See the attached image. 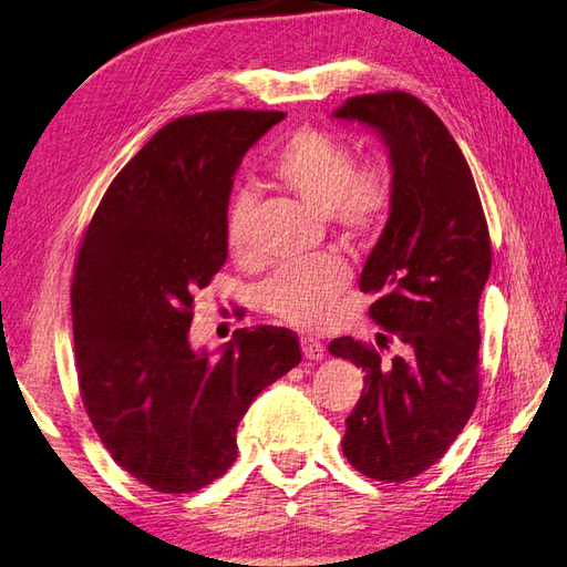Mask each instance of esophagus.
<instances>
[{
  "label": "esophagus",
  "mask_w": 567,
  "mask_h": 567,
  "mask_svg": "<svg viewBox=\"0 0 567 567\" xmlns=\"http://www.w3.org/2000/svg\"><path fill=\"white\" fill-rule=\"evenodd\" d=\"M301 352L307 359L318 361V359L326 357V347H323L321 340H316V338H301Z\"/></svg>",
  "instance_id": "esophagus-1"
}]
</instances>
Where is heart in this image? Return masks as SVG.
<instances>
[{
    "label": "heart",
    "instance_id": "obj_1",
    "mask_svg": "<svg viewBox=\"0 0 567 567\" xmlns=\"http://www.w3.org/2000/svg\"><path fill=\"white\" fill-rule=\"evenodd\" d=\"M268 167L285 192L307 203L347 235L379 229L393 208L395 174L390 159L371 155L354 163V148L342 136L318 126H299L275 145ZM256 194L239 186L229 198L225 241L231 258L256 266L260 251L254 239ZM350 266L336 254H323L272 272L260 287V303L285 323L313 328L323 323L350 287Z\"/></svg>",
    "mask_w": 567,
    "mask_h": 567
}]
</instances>
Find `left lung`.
I'll return each mask as SVG.
<instances>
[{"label": "left lung", "instance_id": "left-lung-1", "mask_svg": "<svg viewBox=\"0 0 567 567\" xmlns=\"http://www.w3.org/2000/svg\"><path fill=\"white\" fill-rule=\"evenodd\" d=\"M373 128L388 148L395 198L361 270L379 344H404L390 361L354 338L328 344L364 371L347 416L342 453L375 482L402 484L439 462L478 398V297L491 239L460 145L422 100L402 93L350 97L332 112Z\"/></svg>", "mask_w": 567, "mask_h": 567}]
</instances>
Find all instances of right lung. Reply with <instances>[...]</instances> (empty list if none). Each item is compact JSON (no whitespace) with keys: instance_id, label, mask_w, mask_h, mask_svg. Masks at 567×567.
<instances>
[{"instance_id":"right-lung-1","label":"right lung","mask_w":567,"mask_h":567,"mask_svg":"<svg viewBox=\"0 0 567 567\" xmlns=\"http://www.w3.org/2000/svg\"><path fill=\"white\" fill-rule=\"evenodd\" d=\"M285 112L179 117L128 159L85 229L71 285L81 398L112 460L159 493H192L237 460L260 390L301 361L292 330L241 328L194 350V295L225 266L241 157Z\"/></svg>"}]
</instances>
